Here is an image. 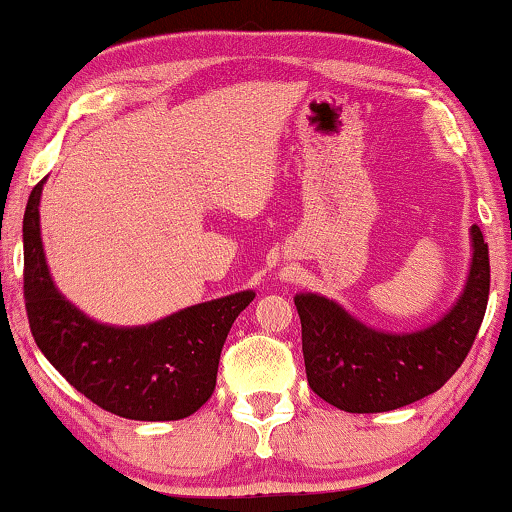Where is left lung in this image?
Listing matches in <instances>:
<instances>
[{"instance_id": "8db88e82", "label": "left lung", "mask_w": 512, "mask_h": 512, "mask_svg": "<svg viewBox=\"0 0 512 512\" xmlns=\"http://www.w3.org/2000/svg\"><path fill=\"white\" fill-rule=\"evenodd\" d=\"M464 291L439 321L416 332H383L360 323L335 300L298 293L302 355L309 388L348 413H381L432 395L471 351L490 295V251L471 226Z\"/></svg>"}]
</instances>
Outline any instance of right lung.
<instances>
[{
	"label": "right lung",
	"mask_w": 512,
	"mask_h": 512,
	"mask_svg": "<svg viewBox=\"0 0 512 512\" xmlns=\"http://www.w3.org/2000/svg\"><path fill=\"white\" fill-rule=\"evenodd\" d=\"M29 194L22 219L25 307L34 342L73 388L129 420H182L212 397L228 330L254 291L175 311L136 328L96 323L57 291L41 242L39 203Z\"/></svg>",
	"instance_id": "1"
}]
</instances>
